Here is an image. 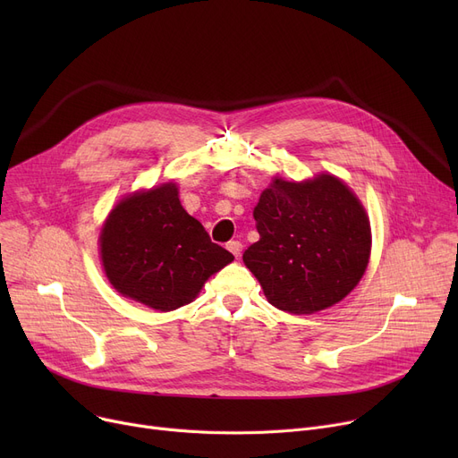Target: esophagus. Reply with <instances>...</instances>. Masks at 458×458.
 <instances>
[{
    "label": "esophagus",
    "instance_id": "1",
    "mask_svg": "<svg viewBox=\"0 0 458 458\" xmlns=\"http://www.w3.org/2000/svg\"><path fill=\"white\" fill-rule=\"evenodd\" d=\"M226 247H228V250H230L233 256H242V250H243L242 242H230Z\"/></svg>",
    "mask_w": 458,
    "mask_h": 458
}]
</instances>
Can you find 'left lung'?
Segmentation results:
<instances>
[{
  "instance_id": "1",
  "label": "left lung",
  "mask_w": 458,
  "mask_h": 458,
  "mask_svg": "<svg viewBox=\"0 0 458 458\" xmlns=\"http://www.w3.org/2000/svg\"><path fill=\"white\" fill-rule=\"evenodd\" d=\"M252 215L259 239L243 261L275 308L314 314L340 302L362 278L371 228L362 204L338 178H276Z\"/></svg>"
}]
</instances>
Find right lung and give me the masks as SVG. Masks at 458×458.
Segmentation results:
<instances>
[{"label": "right lung", "mask_w": 458, "mask_h": 458, "mask_svg": "<svg viewBox=\"0 0 458 458\" xmlns=\"http://www.w3.org/2000/svg\"><path fill=\"white\" fill-rule=\"evenodd\" d=\"M100 250L114 290L159 311L191 302L233 259L182 208L174 183L120 202L104 225Z\"/></svg>", "instance_id": "obj_1"}]
</instances>
